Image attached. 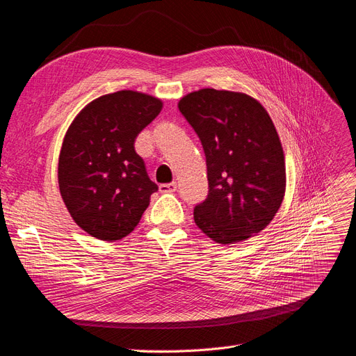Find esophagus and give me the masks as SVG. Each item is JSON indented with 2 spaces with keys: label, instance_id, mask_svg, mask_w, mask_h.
Wrapping results in <instances>:
<instances>
[{
  "label": "esophagus",
  "instance_id": "1",
  "mask_svg": "<svg viewBox=\"0 0 356 356\" xmlns=\"http://www.w3.org/2000/svg\"><path fill=\"white\" fill-rule=\"evenodd\" d=\"M177 190V182H170V184H162L159 186L161 193H174Z\"/></svg>",
  "mask_w": 356,
  "mask_h": 356
}]
</instances>
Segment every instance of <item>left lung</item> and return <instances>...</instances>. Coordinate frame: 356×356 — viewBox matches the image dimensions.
Segmentation results:
<instances>
[{
    "mask_svg": "<svg viewBox=\"0 0 356 356\" xmlns=\"http://www.w3.org/2000/svg\"><path fill=\"white\" fill-rule=\"evenodd\" d=\"M178 108L207 163L209 195L194 209L195 225L225 245L257 235L286 190L285 154L268 112L247 93L210 88L182 96Z\"/></svg>",
    "mask_w": 356,
    "mask_h": 356,
    "instance_id": "8db88e82",
    "label": "left lung"
}]
</instances>
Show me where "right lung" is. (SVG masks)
I'll return each instance as SVG.
<instances>
[{
  "label": "right lung",
  "mask_w": 356,
  "mask_h": 356,
  "mask_svg": "<svg viewBox=\"0 0 356 356\" xmlns=\"http://www.w3.org/2000/svg\"><path fill=\"white\" fill-rule=\"evenodd\" d=\"M159 97L120 90L93 99L70 124L58 159V186L70 216L93 238L134 231L158 186L134 150L138 133L159 115Z\"/></svg>",
  "instance_id": "1"
}]
</instances>
